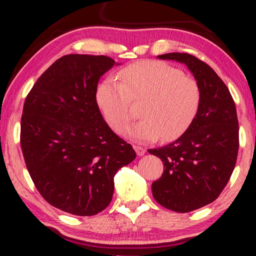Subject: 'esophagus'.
Masks as SVG:
<instances>
[{
  "mask_svg": "<svg viewBox=\"0 0 256 256\" xmlns=\"http://www.w3.org/2000/svg\"><path fill=\"white\" fill-rule=\"evenodd\" d=\"M134 150H136L138 156H143V155L146 154V149L142 148V146H134Z\"/></svg>",
  "mask_w": 256,
  "mask_h": 256,
  "instance_id": "1",
  "label": "esophagus"
}]
</instances>
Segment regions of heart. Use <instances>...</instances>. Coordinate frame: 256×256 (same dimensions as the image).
Instances as JSON below:
<instances>
[{
	"mask_svg": "<svg viewBox=\"0 0 256 256\" xmlns=\"http://www.w3.org/2000/svg\"><path fill=\"white\" fill-rule=\"evenodd\" d=\"M104 78L96 89V102L107 124L122 134L133 116L130 100L144 99L142 119L126 129L125 136L137 142L158 137L174 140L188 130L198 114L201 90L195 79L161 61H142L119 74Z\"/></svg>",
	"mask_w": 256,
	"mask_h": 256,
	"instance_id": "obj_1",
	"label": "heart"
}]
</instances>
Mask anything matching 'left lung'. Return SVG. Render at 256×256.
I'll return each instance as SVG.
<instances>
[{
  "label": "left lung",
  "instance_id": "8db88e82",
  "mask_svg": "<svg viewBox=\"0 0 256 256\" xmlns=\"http://www.w3.org/2000/svg\"><path fill=\"white\" fill-rule=\"evenodd\" d=\"M185 64L201 90V104L188 130L174 142L149 152L160 158L164 173L152 184L158 204L188 213L210 204L228 184L238 152L236 106L224 82L204 61L185 52L158 55Z\"/></svg>",
  "mask_w": 256,
  "mask_h": 256
}]
</instances>
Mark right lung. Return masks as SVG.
<instances>
[{"label": "right lung", "mask_w": 256, "mask_h": 256, "mask_svg": "<svg viewBox=\"0 0 256 256\" xmlns=\"http://www.w3.org/2000/svg\"><path fill=\"white\" fill-rule=\"evenodd\" d=\"M116 64L70 54L37 79L25 100L20 144L37 190L64 212L95 216L110 204L114 176L136 158L96 102L100 78Z\"/></svg>", "instance_id": "1"}]
</instances>
